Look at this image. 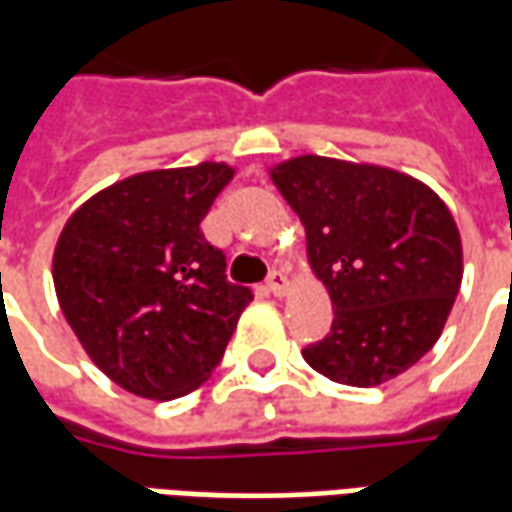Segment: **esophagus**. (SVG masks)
Returning a JSON list of instances; mask_svg holds the SVG:
<instances>
[{"mask_svg":"<svg viewBox=\"0 0 512 512\" xmlns=\"http://www.w3.org/2000/svg\"><path fill=\"white\" fill-rule=\"evenodd\" d=\"M266 288L274 293V296H285V290H288V277H285V271H271L266 279Z\"/></svg>","mask_w":512,"mask_h":512,"instance_id":"esophagus-1","label":"esophagus"}]
</instances>
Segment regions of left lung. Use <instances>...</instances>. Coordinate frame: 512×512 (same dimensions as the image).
Returning <instances> with one entry per match:
<instances>
[{
    "instance_id": "1",
    "label": "left lung",
    "mask_w": 512,
    "mask_h": 512,
    "mask_svg": "<svg viewBox=\"0 0 512 512\" xmlns=\"http://www.w3.org/2000/svg\"><path fill=\"white\" fill-rule=\"evenodd\" d=\"M271 178L307 230L312 271L329 288V334L301 354L348 386L406 373L439 340L461 290V235L433 191L403 172L299 156Z\"/></svg>"
}]
</instances>
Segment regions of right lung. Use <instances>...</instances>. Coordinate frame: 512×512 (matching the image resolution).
Returning <instances> with one entry per match:
<instances>
[{"label":"right lung","instance_id":"add662e5","mask_svg":"<svg viewBox=\"0 0 512 512\" xmlns=\"http://www.w3.org/2000/svg\"><path fill=\"white\" fill-rule=\"evenodd\" d=\"M233 167L153 169L98 191L62 227L54 288L87 356L150 400L189 395L222 362L252 290L200 230Z\"/></svg>","mask_w":512,"mask_h":512}]
</instances>
